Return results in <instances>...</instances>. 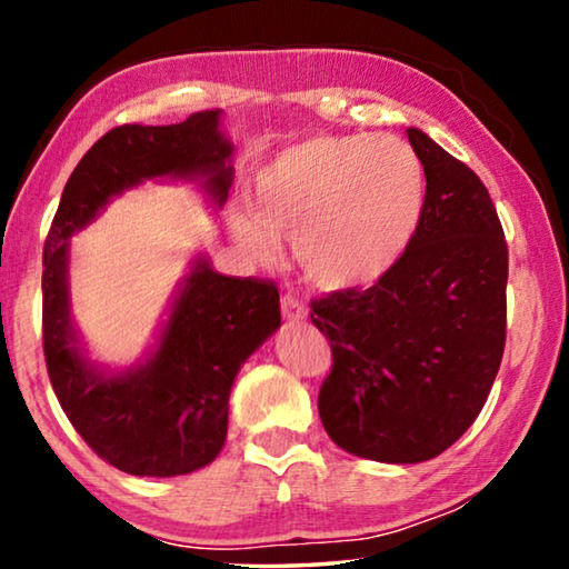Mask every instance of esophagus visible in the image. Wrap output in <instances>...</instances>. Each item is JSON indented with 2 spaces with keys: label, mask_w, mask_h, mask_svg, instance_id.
Returning <instances> with one entry per match:
<instances>
[{
  "label": "esophagus",
  "mask_w": 569,
  "mask_h": 569,
  "mask_svg": "<svg viewBox=\"0 0 569 569\" xmlns=\"http://www.w3.org/2000/svg\"><path fill=\"white\" fill-rule=\"evenodd\" d=\"M281 308H283V319L288 323H298V321H306L308 319V311L303 308V303L298 301L293 296H283L281 298Z\"/></svg>",
  "instance_id": "esophagus-1"
}]
</instances>
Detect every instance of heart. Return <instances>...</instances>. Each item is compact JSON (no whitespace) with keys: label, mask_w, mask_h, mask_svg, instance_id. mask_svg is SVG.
Here are the masks:
<instances>
[{"label":"heart","mask_w":569,"mask_h":569,"mask_svg":"<svg viewBox=\"0 0 569 569\" xmlns=\"http://www.w3.org/2000/svg\"><path fill=\"white\" fill-rule=\"evenodd\" d=\"M427 176L391 134H311L276 150L228 213L233 243L256 261L288 236L298 271L323 293L369 291L397 271L419 236Z\"/></svg>","instance_id":"1"}]
</instances>
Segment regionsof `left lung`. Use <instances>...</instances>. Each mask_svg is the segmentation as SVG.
Wrapping results in <instances>:
<instances>
[{
	"instance_id": "obj_1",
	"label": "left lung",
	"mask_w": 569,
	"mask_h": 569,
	"mask_svg": "<svg viewBox=\"0 0 569 569\" xmlns=\"http://www.w3.org/2000/svg\"><path fill=\"white\" fill-rule=\"evenodd\" d=\"M427 176L419 236L363 293L313 301L333 369L319 393L326 435L353 457L419 465L475 423L502 363L507 243L465 162L409 128Z\"/></svg>"
}]
</instances>
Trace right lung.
Instances as JSON below:
<instances>
[{
  "label": "right lung",
  "mask_w": 569,
  "mask_h": 569,
  "mask_svg": "<svg viewBox=\"0 0 569 569\" xmlns=\"http://www.w3.org/2000/svg\"><path fill=\"white\" fill-rule=\"evenodd\" d=\"M223 110L178 124H122L77 162L42 256V339L52 389L80 437L120 471L178 477L226 445L228 399L250 353L281 329L273 283L218 273L206 250L190 258L158 323L130 366L94 361L72 319V238L112 200L146 182H192L218 213L233 186L236 146Z\"/></svg>",
  "instance_id": "add662e5"
}]
</instances>
